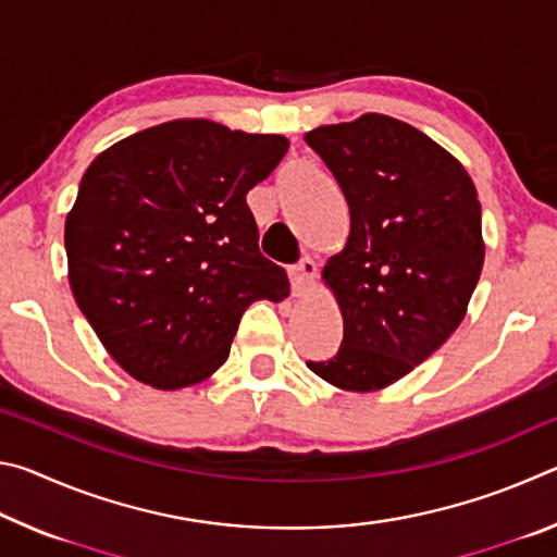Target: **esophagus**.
I'll list each match as a JSON object with an SVG mask.
<instances>
[{
  "mask_svg": "<svg viewBox=\"0 0 557 557\" xmlns=\"http://www.w3.org/2000/svg\"><path fill=\"white\" fill-rule=\"evenodd\" d=\"M314 277H317V262L312 258H301L297 265H292L289 282H292V292H295V297H305L307 292L314 287Z\"/></svg>",
  "mask_w": 557,
  "mask_h": 557,
  "instance_id": "34e87169",
  "label": "esophagus"
}]
</instances>
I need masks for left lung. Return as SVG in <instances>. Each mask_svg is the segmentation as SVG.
I'll return each instance as SVG.
<instances>
[{
    "mask_svg": "<svg viewBox=\"0 0 557 557\" xmlns=\"http://www.w3.org/2000/svg\"><path fill=\"white\" fill-rule=\"evenodd\" d=\"M342 186L351 233L322 272L342 307L344 338L307 361L344 391L385 388L447 342L484 265L482 206L455 157L379 112L307 132Z\"/></svg>",
    "mask_w": 557,
    "mask_h": 557,
    "instance_id": "8db88e82",
    "label": "left lung"
}]
</instances>
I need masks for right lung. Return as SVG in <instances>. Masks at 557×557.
I'll return each instance as SVG.
<instances>
[{"instance_id": "right-lung-1", "label": "right lung", "mask_w": 557, "mask_h": 557, "mask_svg": "<svg viewBox=\"0 0 557 557\" xmlns=\"http://www.w3.org/2000/svg\"><path fill=\"white\" fill-rule=\"evenodd\" d=\"M287 147L282 135L174 120L112 145L83 174L65 219L71 289L132 379L159 391L206 381L248 305L289 295L245 203Z\"/></svg>"}]
</instances>
